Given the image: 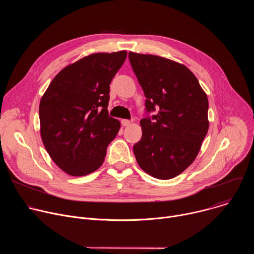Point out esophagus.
I'll list each match as a JSON object with an SVG mask.
<instances>
[{"instance_id": "1", "label": "esophagus", "mask_w": 254, "mask_h": 254, "mask_svg": "<svg viewBox=\"0 0 254 254\" xmlns=\"http://www.w3.org/2000/svg\"><path fill=\"white\" fill-rule=\"evenodd\" d=\"M129 125H130V121H128V120H122V126L127 127Z\"/></svg>"}]
</instances>
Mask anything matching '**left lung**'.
Returning a JSON list of instances; mask_svg holds the SVG:
<instances>
[{"label":"left lung","instance_id":"left-lung-1","mask_svg":"<svg viewBox=\"0 0 254 254\" xmlns=\"http://www.w3.org/2000/svg\"><path fill=\"white\" fill-rule=\"evenodd\" d=\"M128 59L147 98L142 135L133 146L136 162L154 178H175L194 162L207 134V95L183 64L133 52Z\"/></svg>","mask_w":254,"mask_h":254}]
</instances>
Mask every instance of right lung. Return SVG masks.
Here are the masks:
<instances>
[{
    "label": "right lung",
    "mask_w": 254,
    "mask_h": 254,
    "mask_svg": "<svg viewBox=\"0 0 254 254\" xmlns=\"http://www.w3.org/2000/svg\"><path fill=\"white\" fill-rule=\"evenodd\" d=\"M126 51L94 53L63 68L41 98L39 118L44 147L71 176H85L103 163L121 124L108 116L110 84Z\"/></svg>",
    "instance_id": "1"
}]
</instances>
